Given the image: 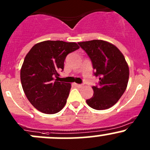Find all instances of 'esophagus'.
Masks as SVG:
<instances>
[{"instance_id": "esophagus-1", "label": "esophagus", "mask_w": 150, "mask_h": 150, "mask_svg": "<svg viewBox=\"0 0 150 150\" xmlns=\"http://www.w3.org/2000/svg\"><path fill=\"white\" fill-rule=\"evenodd\" d=\"M73 85L75 86H76V87H78V88H81V87H83V85H81V84H78V83H73Z\"/></svg>"}]
</instances>
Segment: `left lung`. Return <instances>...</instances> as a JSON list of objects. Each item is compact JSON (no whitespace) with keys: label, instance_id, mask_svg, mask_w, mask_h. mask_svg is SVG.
<instances>
[{"label":"left lung","instance_id":"obj_1","mask_svg":"<svg viewBox=\"0 0 150 150\" xmlns=\"http://www.w3.org/2000/svg\"><path fill=\"white\" fill-rule=\"evenodd\" d=\"M79 46L91 59L93 75L99 77L97 86H92L93 95L86 100L94 110H106L117 103L126 89L129 68L120 50L102 40L80 42Z\"/></svg>","mask_w":150,"mask_h":150}]
</instances>
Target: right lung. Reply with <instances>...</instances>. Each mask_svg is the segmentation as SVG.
Returning a JSON list of instances; mask_svg holds the SVG:
<instances>
[{
    "instance_id": "add662e5",
    "label": "right lung",
    "mask_w": 150,
    "mask_h": 150,
    "mask_svg": "<svg viewBox=\"0 0 150 150\" xmlns=\"http://www.w3.org/2000/svg\"><path fill=\"white\" fill-rule=\"evenodd\" d=\"M78 48L76 43L46 40L28 53L21 68V83L28 99L38 110L55 114L64 107L71 85L59 82L58 72L64 69L67 54Z\"/></svg>"
}]
</instances>
